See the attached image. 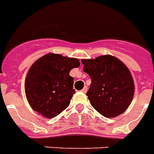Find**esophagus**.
I'll return each instance as SVG.
<instances>
[{
  "mask_svg": "<svg viewBox=\"0 0 154 154\" xmlns=\"http://www.w3.org/2000/svg\"><path fill=\"white\" fill-rule=\"evenodd\" d=\"M87 89H88V88H87V86H85V87H84V88H83V89L81 90V92H85H85H87Z\"/></svg>",
  "mask_w": 154,
  "mask_h": 154,
  "instance_id": "1",
  "label": "esophagus"
}]
</instances>
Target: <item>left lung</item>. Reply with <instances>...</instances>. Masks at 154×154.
<instances>
[{
  "label": "left lung",
  "instance_id": "left-lung-1",
  "mask_svg": "<svg viewBox=\"0 0 154 154\" xmlns=\"http://www.w3.org/2000/svg\"><path fill=\"white\" fill-rule=\"evenodd\" d=\"M81 63L92 81L86 95L92 107L107 118L123 113L134 93L133 77L126 65L108 54L82 59Z\"/></svg>",
  "mask_w": 154,
  "mask_h": 154
}]
</instances>
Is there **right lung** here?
I'll return each mask as SVG.
<instances>
[{"mask_svg":"<svg viewBox=\"0 0 154 154\" xmlns=\"http://www.w3.org/2000/svg\"><path fill=\"white\" fill-rule=\"evenodd\" d=\"M80 66L79 60L57 54H47L31 66L25 79L27 101L34 111L54 118L70 103L75 93L72 69Z\"/></svg>","mask_w":154,"mask_h":154,"instance_id":"add662e5","label":"right lung"}]
</instances>
